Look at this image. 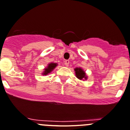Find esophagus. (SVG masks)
<instances>
[{"instance_id": "34e87169", "label": "esophagus", "mask_w": 130, "mask_h": 130, "mask_svg": "<svg viewBox=\"0 0 130 130\" xmlns=\"http://www.w3.org/2000/svg\"><path fill=\"white\" fill-rule=\"evenodd\" d=\"M69 60H65V63H64V64H65V66H67V67H68L69 66Z\"/></svg>"}]
</instances>
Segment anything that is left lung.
<instances>
[{"label": "left lung", "instance_id": "obj_1", "mask_svg": "<svg viewBox=\"0 0 130 130\" xmlns=\"http://www.w3.org/2000/svg\"><path fill=\"white\" fill-rule=\"evenodd\" d=\"M75 70V75H76L77 78H78L80 80H86L87 79V76L86 75V73L81 68L79 67V68H75L74 69Z\"/></svg>", "mask_w": 130, "mask_h": 130}]
</instances>
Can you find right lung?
Wrapping results in <instances>:
<instances>
[{
    "label": "right lung",
    "instance_id": "add662e5",
    "mask_svg": "<svg viewBox=\"0 0 130 130\" xmlns=\"http://www.w3.org/2000/svg\"><path fill=\"white\" fill-rule=\"evenodd\" d=\"M58 64L55 63H51L48 64L47 67L46 68H45L44 70L43 73H42V75H47L48 74H50V72L53 71L54 70L55 67L57 66Z\"/></svg>",
    "mask_w": 130,
    "mask_h": 130
}]
</instances>
